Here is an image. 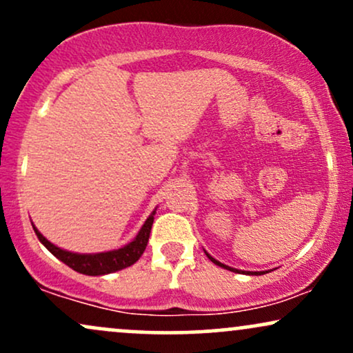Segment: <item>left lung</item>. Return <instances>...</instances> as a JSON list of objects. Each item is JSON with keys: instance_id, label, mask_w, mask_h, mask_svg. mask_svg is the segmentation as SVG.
<instances>
[{"instance_id": "obj_1", "label": "left lung", "mask_w": 353, "mask_h": 353, "mask_svg": "<svg viewBox=\"0 0 353 353\" xmlns=\"http://www.w3.org/2000/svg\"><path fill=\"white\" fill-rule=\"evenodd\" d=\"M208 257H209L210 261H212L214 264H216V265H221V267H224V269H229V270H232V272H241V270H237V269H230L229 265H224V264H221V262L216 261V259H214V257H210L209 254H208ZM242 272H244V270H242ZM245 274H249V275H250V272H245ZM262 274H265V272H255V275H262ZM252 275H254V274H252Z\"/></svg>"}]
</instances>
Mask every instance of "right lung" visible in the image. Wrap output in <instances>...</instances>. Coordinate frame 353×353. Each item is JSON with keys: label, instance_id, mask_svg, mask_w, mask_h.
I'll list each match as a JSON object with an SVG mask.
<instances>
[{"label": "right lung", "instance_id": "add662e5", "mask_svg": "<svg viewBox=\"0 0 353 353\" xmlns=\"http://www.w3.org/2000/svg\"><path fill=\"white\" fill-rule=\"evenodd\" d=\"M154 214L156 212H152L148 221L144 222L143 229L139 230V234H137L134 241L129 242V244L124 245L123 249L111 250V252H101V254L68 252V250L59 249V247L51 244L48 239H44L41 234L38 232V229H36L34 225L33 229L39 241L46 245V249L50 250L52 255H56L61 262L70 265L72 270H76V272L79 274H86V275H104V274L116 272V270L125 269V267L132 265L136 261H139V257L145 250V245H148L149 234H151V228L154 222Z\"/></svg>", "mask_w": 353, "mask_h": 353}]
</instances>
